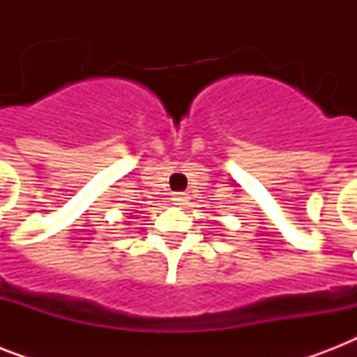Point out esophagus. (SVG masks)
<instances>
[{
    "label": "esophagus",
    "instance_id": "34e87169",
    "mask_svg": "<svg viewBox=\"0 0 357 357\" xmlns=\"http://www.w3.org/2000/svg\"><path fill=\"white\" fill-rule=\"evenodd\" d=\"M172 200H174V204H176V206L185 207V206H187V204H189V196L185 195V192H176Z\"/></svg>",
    "mask_w": 357,
    "mask_h": 357
}]
</instances>
